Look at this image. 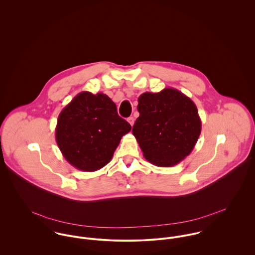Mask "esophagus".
Segmentation results:
<instances>
[{"mask_svg":"<svg viewBox=\"0 0 255 255\" xmlns=\"http://www.w3.org/2000/svg\"><path fill=\"white\" fill-rule=\"evenodd\" d=\"M128 124L132 127V126H133V124H134V119H133L132 117H129V118L128 119Z\"/></svg>","mask_w":255,"mask_h":255,"instance_id":"1","label":"esophagus"}]
</instances>
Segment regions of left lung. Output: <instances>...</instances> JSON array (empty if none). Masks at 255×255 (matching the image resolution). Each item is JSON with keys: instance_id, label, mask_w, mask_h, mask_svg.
<instances>
[{"instance_id": "8db88e82", "label": "left lung", "mask_w": 255, "mask_h": 255, "mask_svg": "<svg viewBox=\"0 0 255 255\" xmlns=\"http://www.w3.org/2000/svg\"><path fill=\"white\" fill-rule=\"evenodd\" d=\"M132 133L146 160L157 167H173L190 154L201 132L193 101L175 88L145 92L138 98Z\"/></svg>"}]
</instances>
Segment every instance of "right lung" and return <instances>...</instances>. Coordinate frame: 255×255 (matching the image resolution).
<instances>
[{
    "label": "right lung",
    "mask_w": 255,
    "mask_h": 255,
    "mask_svg": "<svg viewBox=\"0 0 255 255\" xmlns=\"http://www.w3.org/2000/svg\"><path fill=\"white\" fill-rule=\"evenodd\" d=\"M130 129L106 94L82 91L60 113L55 136L72 166L94 172L109 163L123 135Z\"/></svg>",
    "instance_id": "obj_1"
}]
</instances>
